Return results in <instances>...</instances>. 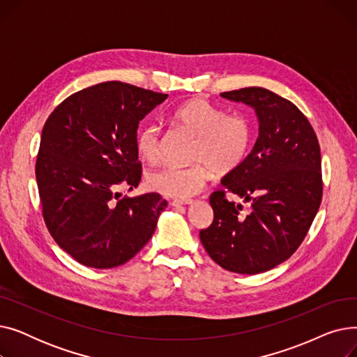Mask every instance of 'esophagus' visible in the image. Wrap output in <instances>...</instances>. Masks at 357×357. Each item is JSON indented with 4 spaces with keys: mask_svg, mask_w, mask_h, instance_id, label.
Segmentation results:
<instances>
[{
    "mask_svg": "<svg viewBox=\"0 0 357 357\" xmlns=\"http://www.w3.org/2000/svg\"><path fill=\"white\" fill-rule=\"evenodd\" d=\"M194 201L192 199H174L171 204L174 207H182V205H191Z\"/></svg>",
    "mask_w": 357,
    "mask_h": 357,
    "instance_id": "1",
    "label": "esophagus"
}]
</instances>
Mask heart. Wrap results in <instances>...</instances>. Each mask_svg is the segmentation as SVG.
Here are the masks:
<instances>
[{"label":"heart","instance_id":"1","mask_svg":"<svg viewBox=\"0 0 357 357\" xmlns=\"http://www.w3.org/2000/svg\"><path fill=\"white\" fill-rule=\"evenodd\" d=\"M171 121L195 136L191 166L166 165L150 172L147 183L152 190L174 198H191L211 178L226 175L246 159L252 144L250 123L241 116H227L226 111L202 98H192L176 107ZM142 159L155 163L160 159V135L155 126L140 130L136 140Z\"/></svg>","mask_w":357,"mask_h":357}]
</instances>
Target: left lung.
<instances>
[{
  "instance_id": "left-lung-1",
  "label": "left lung",
  "mask_w": 357,
  "mask_h": 357,
  "mask_svg": "<svg viewBox=\"0 0 357 357\" xmlns=\"http://www.w3.org/2000/svg\"><path fill=\"white\" fill-rule=\"evenodd\" d=\"M255 109L259 136L243 163L221 179L210 197L213 224L199 231L217 265L236 273L266 272L292 256L320 208L321 153L315 131L291 101L250 86L221 93ZM250 204L229 202L225 192Z\"/></svg>"
}]
</instances>
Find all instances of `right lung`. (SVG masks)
<instances>
[{
  "label": "right lung",
  "instance_id": "right-lung-1",
  "mask_svg": "<svg viewBox=\"0 0 357 357\" xmlns=\"http://www.w3.org/2000/svg\"><path fill=\"white\" fill-rule=\"evenodd\" d=\"M166 98L102 82L72 93L43 127L36 162L43 218L59 248L88 268L124 265L155 233L166 199L120 198V188L139 185V123Z\"/></svg>",
  "mask_w": 357,
  "mask_h": 357
}]
</instances>
